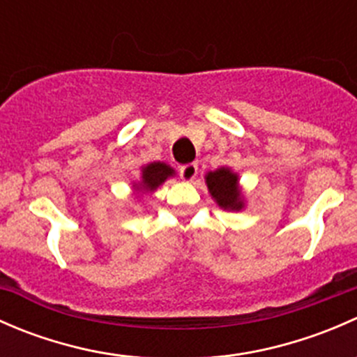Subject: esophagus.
Wrapping results in <instances>:
<instances>
[{"mask_svg": "<svg viewBox=\"0 0 357 357\" xmlns=\"http://www.w3.org/2000/svg\"><path fill=\"white\" fill-rule=\"evenodd\" d=\"M179 172H181V178L185 179V181H193V179L197 178V174H199V165L197 164L181 165Z\"/></svg>", "mask_w": 357, "mask_h": 357, "instance_id": "1", "label": "esophagus"}]
</instances>
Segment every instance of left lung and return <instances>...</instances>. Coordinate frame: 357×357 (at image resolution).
<instances>
[{"label": "left lung", "instance_id": "8db88e82", "mask_svg": "<svg viewBox=\"0 0 357 357\" xmlns=\"http://www.w3.org/2000/svg\"><path fill=\"white\" fill-rule=\"evenodd\" d=\"M205 185L215 204L229 212H240L245 208V195L240 188V176L228 165L208 171L205 174Z\"/></svg>", "mask_w": 357, "mask_h": 357}]
</instances>
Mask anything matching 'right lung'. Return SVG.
I'll return each mask as SVG.
<instances>
[{"instance_id": "obj_1", "label": "right lung", "mask_w": 357, "mask_h": 357, "mask_svg": "<svg viewBox=\"0 0 357 357\" xmlns=\"http://www.w3.org/2000/svg\"><path fill=\"white\" fill-rule=\"evenodd\" d=\"M176 171L165 162L155 160L149 162V164L142 165V172H139L138 181L132 183V192H135L136 199H145L146 195H152L153 192L160 185H164L169 178H174Z\"/></svg>"}]
</instances>
